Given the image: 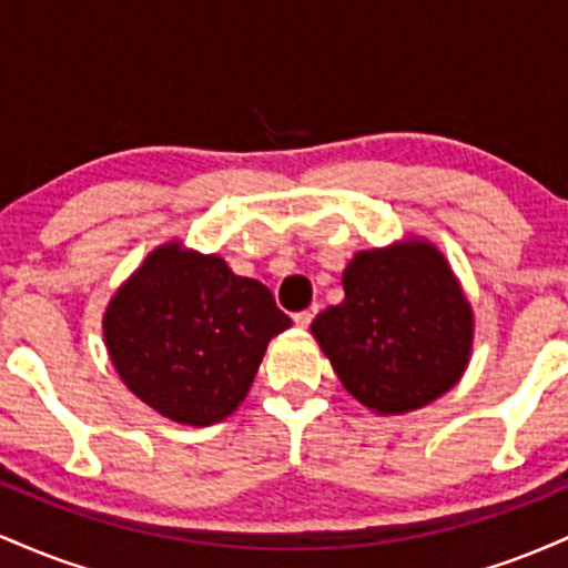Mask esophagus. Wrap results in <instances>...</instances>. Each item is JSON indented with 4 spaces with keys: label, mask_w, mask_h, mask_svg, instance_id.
Returning <instances> with one entry per match:
<instances>
[{
    "label": "esophagus",
    "mask_w": 568,
    "mask_h": 568,
    "mask_svg": "<svg viewBox=\"0 0 568 568\" xmlns=\"http://www.w3.org/2000/svg\"><path fill=\"white\" fill-rule=\"evenodd\" d=\"M315 315H317V306H310V310L296 312V315H293V323H296L298 328H310V323L315 321Z\"/></svg>",
    "instance_id": "34e87169"
}]
</instances>
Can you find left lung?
Returning <instances> with one entry per match:
<instances>
[{
	"mask_svg": "<svg viewBox=\"0 0 568 568\" xmlns=\"http://www.w3.org/2000/svg\"><path fill=\"white\" fill-rule=\"evenodd\" d=\"M344 302L312 321L344 389L376 414L416 410L454 387L473 352V310L427 240L355 253Z\"/></svg>",
	"mask_w": 568,
	"mask_h": 568,
	"instance_id": "8db88e82",
	"label": "left lung"
}]
</instances>
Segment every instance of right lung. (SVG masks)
I'll use <instances>...</instances> for the list:
<instances>
[{
	"mask_svg": "<svg viewBox=\"0 0 568 568\" xmlns=\"http://www.w3.org/2000/svg\"><path fill=\"white\" fill-rule=\"evenodd\" d=\"M288 325L258 280L165 243L114 293L103 338L130 393L179 425L207 427L237 410L266 344Z\"/></svg>",
	"mask_w": 568,
	"mask_h": 568,
	"instance_id": "1",
	"label": "right lung"
}]
</instances>
